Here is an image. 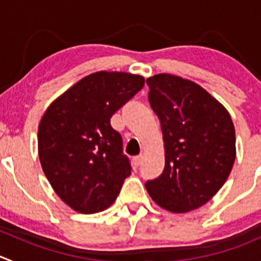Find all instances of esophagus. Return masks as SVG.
I'll return each instance as SVG.
<instances>
[{
	"label": "esophagus",
	"instance_id": "esophagus-1",
	"mask_svg": "<svg viewBox=\"0 0 261 261\" xmlns=\"http://www.w3.org/2000/svg\"><path fill=\"white\" fill-rule=\"evenodd\" d=\"M141 162H143V155H138V156H135V158L133 159V163H134V166H135V167L140 166Z\"/></svg>",
	"mask_w": 261,
	"mask_h": 261
}]
</instances>
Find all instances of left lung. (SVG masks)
Returning a JSON list of instances; mask_svg holds the SVG:
<instances>
[{
	"instance_id": "left-lung-1",
	"label": "left lung",
	"mask_w": 261,
	"mask_h": 261,
	"mask_svg": "<svg viewBox=\"0 0 261 261\" xmlns=\"http://www.w3.org/2000/svg\"><path fill=\"white\" fill-rule=\"evenodd\" d=\"M146 84L166 161L146 191L161 208L187 213L208 203L228 178L236 159L233 122L227 108L191 80L156 74Z\"/></svg>"
}]
</instances>
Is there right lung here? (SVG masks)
<instances>
[{
	"mask_svg": "<svg viewBox=\"0 0 261 261\" xmlns=\"http://www.w3.org/2000/svg\"><path fill=\"white\" fill-rule=\"evenodd\" d=\"M144 87L141 75L98 71L56 98L38 126V154L58 198L77 213L110 208L131 174L111 117Z\"/></svg>",
	"mask_w": 261,
	"mask_h": 261,
	"instance_id": "obj_1",
	"label": "right lung"
}]
</instances>
